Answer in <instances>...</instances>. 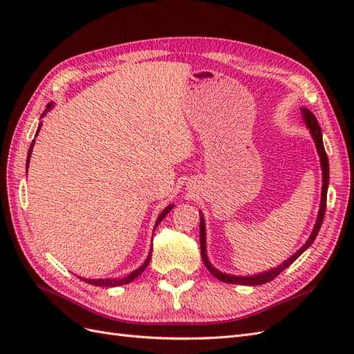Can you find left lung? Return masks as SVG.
<instances>
[{"label": "left lung", "mask_w": 354, "mask_h": 354, "mask_svg": "<svg viewBox=\"0 0 354 354\" xmlns=\"http://www.w3.org/2000/svg\"><path fill=\"white\" fill-rule=\"evenodd\" d=\"M303 112V118H304V122L306 125L308 127L310 133H312L313 138H315V143H316V147H317V152H319V156H320V165H322V177H324V185H322V199H320V209H319V216H317V220H316V226L312 232V234H310L308 241L306 242V245L303 246L301 250H298L291 259L286 260L285 263H282L279 267H276V269L273 270H269V272H264V273H260V274H255V276H232V274H226V273H221L218 272L217 269H214V267L211 266V263L208 261L207 259V250H205V223H203V217L201 216V229H199V241H201V255H202V260H203V264H205L207 269L209 270V273L212 276H216L218 281L221 282H227V283H239V285H263V283H267L273 281L274 277L277 274H281L285 269H288L289 266H291L299 255H301L310 245L313 243V241L316 239L317 233L320 230V226H322L324 223V218H325V211H326V194H328V185H329V162H328V155L325 152V147H324V138H322V130H320V125L316 120V116L310 112L308 109L303 108L301 109Z\"/></svg>", "instance_id": "obj_1"}]
</instances>
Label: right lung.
Returning <instances> with one entry per match:
<instances>
[{
	"instance_id": "add662e5",
	"label": "right lung",
	"mask_w": 354,
	"mask_h": 354,
	"mask_svg": "<svg viewBox=\"0 0 354 354\" xmlns=\"http://www.w3.org/2000/svg\"><path fill=\"white\" fill-rule=\"evenodd\" d=\"M51 106L53 104H50L48 103V106H47V111L51 108ZM46 113V112H44ZM44 113H42V115H44ZM39 127H41V124L38 125V130H37V134H38V131H39ZM34 143H35V140H32V145H30V147H29V152H28V160H26V162H29V159H30V152H32V147H34ZM28 165V164H26ZM26 169H28V167H26ZM174 208V205H169V207H167L162 212H160V216L158 217V220H156V224H155V227L158 226V224L160 223V220H162L165 216H167V214L171 211V209H173ZM151 259H152V252L151 254H149V257H147V260L143 263V266H140V267H138V269L137 270H134L133 273H130V274H128L127 277H124V279H84V277H80V279H82L84 282H87V283H90V285H95V286H120V285H125V283H130L131 281H134L136 279V277L137 276H140L142 273H143V270L146 269V267H147V264H149V261H151Z\"/></svg>"
}]
</instances>
